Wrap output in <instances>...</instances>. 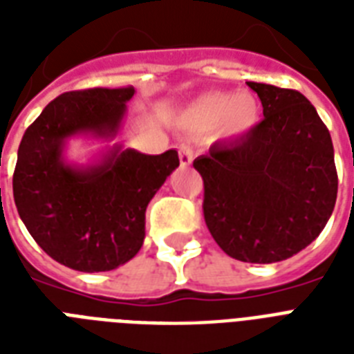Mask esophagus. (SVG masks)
Listing matches in <instances>:
<instances>
[{"mask_svg":"<svg viewBox=\"0 0 354 354\" xmlns=\"http://www.w3.org/2000/svg\"><path fill=\"white\" fill-rule=\"evenodd\" d=\"M178 154H180V163H182V167H189L193 163V149L189 145H182L180 150H178Z\"/></svg>","mask_w":354,"mask_h":354,"instance_id":"obj_1","label":"esophagus"}]
</instances>
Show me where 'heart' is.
<instances>
[{
  "label": "heart",
  "mask_w": 354,
  "mask_h": 354,
  "mask_svg": "<svg viewBox=\"0 0 354 354\" xmlns=\"http://www.w3.org/2000/svg\"><path fill=\"white\" fill-rule=\"evenodd\" d=\"M261 121V104L250 91H211L193 101L180 115V124L191 133L218 132L241 138Z\"/></svg>",
  "instance_id": "obj_1"
}]
</instances>
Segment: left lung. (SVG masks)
<instances>
[{"label": "left lung", "mask_w": 354, "mask_h": 354, "mask_svg": "<svg viewBox=\"0 0 354 354\" xmlns=\"http://www.w3.org/2000/svg\"><path fill=\"white\" fill-rule=\"evenodd\" d=\"M264 119L194 160L204 178V218L216 244L242 263H279L307 248L338 193L333 139L299 91L248 82Z\"/></svg>", "instance_id": "obj_1"}]
</instances>
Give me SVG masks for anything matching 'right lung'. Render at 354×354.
<instances>
[{
    "label": "right lung",
    "instance_id": "right-lung-1",
    "mask_svg": "<svg viewBox=\"0 0 354 354\" xmlns=\"http://www.w3.org/2000/svg\"><path fill=\"white\" fill-rule=\"evenodd\" d=\"M133 88L69 91L44 108L24 133L12 178L19 218L38 246L79 272H108L136 257L145 211L180 165L174 149L150 156L121 143L90 161L66 156L71 139L112 141Z\"/></svg>",
    "mask_w": 354,
    "mask_h": 354
}]
</instances>
